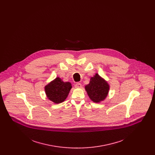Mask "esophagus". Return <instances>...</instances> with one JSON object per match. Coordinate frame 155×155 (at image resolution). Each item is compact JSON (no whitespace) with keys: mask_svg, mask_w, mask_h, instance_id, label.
I'll use <instances>...</instances> for the list:
<instances>
[{"mask_svg":"<svg viewBox=\"0 0 155 155\" xmlns=\"http://www.w3.org/2000/svg\"><path fill=\"white\" fill-rule=\"evenodd\" d=\"M75 87L77 88H82V85L81 84V83H77L75 85Z\"/></svg>","mask_w":155,"mask_h":155,"instance_id":"34e87169","label":"esophagus"}]
</instances>
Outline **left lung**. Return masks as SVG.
Here are the masks:
<instances>
[{
	"label": "left lung",
	"mask_w": 155,
	"mask_h": 155,
	"mask_svg": "<svg viewBox=\"0 0 155 155\" xmlns=\"http://www.w3.org/2000/svg\"><path fill=\"white\" fill-rule=\"evenodd\" d=\"M85 89L91 101L99 103L107 96L110 86L107 81L96 73L91 78L89 83L85 85Z\"/></svg>",
	"instance_id": "1"
}]
</instances>
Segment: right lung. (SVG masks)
I'll use <instances>...</instances> for the list:
<instances>
[{
	"instance_id": "add662e5",
	"label": "right lung",
	"mask_w": 155,
	"mask_h": 155,
	"mask_svg": "<svg viewBox=\"0 0 155 155\" xmlns=\"http://www.w3.org/2000/svg\"><path fill=\"white\" fill-rule=\"evenodd\" d=\"M72 88L70 82H64L56 77L45 87V91L48 99L56 104L64 102Z\"/></svg>"
}]
</instances>
